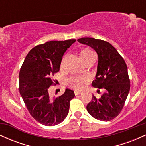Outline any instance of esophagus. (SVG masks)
<instances>
[{
  "instance_id": "obj_1",
  "label": "esophagus",
  "mask_w": 146,
  "mask_h": 146,
  "mask_svg": "<svg viewBox=\"0 0 146 146\" xmlns=\"http://www.w3.org/2000/svg\"><path fill=\"white\" fill-rule=\"evenodd\" d=\"M74 93H75V95H78L81 94V93H82V90H74Z\"/></svg>"
}]
</instances>
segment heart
Wrapping results in <instances>:
<instances>
[{
	"label": "heart",
	"instance_id": "heart-1",
	"mask_svg": "<svg viewBox=\"0 0 146 146\" xmlns=\"http://www.w3.org/2000/svg\"><path fill=\"white\" fill-rule=\"evenodd\" d=\"M80 57L85 63L95 58L94 52L88 48H84L80 51ZM90 80L87 75L82 76H73L68 80V84L76 89H82L88 84Z\"/></svg>",
	"mask_w": 146,
	"mask_h": 146
}]
</instances>
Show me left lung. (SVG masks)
<instances>
[{
    "label": "left lung",
    "mask_w": 146,
    "mask_h": 146,
    "mask_svg": "<svg viewBox=\"0 0 146 146\" xmlns=\"http://www.w3.org/2000/svg\"><path fill=\"white\" fill-rule=\"evenodd\" d=\"M78 41L90 46L98 53V72L92 85L106 90L100 98L93 95L86 106L87 111L96 119L110 121L121 113L130 91L126 64L108 42L92 38H82Z\"/></svg>",
    "instance_id": "left-lung-1"
}]
</instances>
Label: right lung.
Segmentation results:
<instances>
[{
    "label": "right lung",
    "instance_id": "1",
    "mask_svg": "<svg viewBox=\"0 0 146 146\" xmlns=\"http://www.w3.org/2000/svg\"><path fill=\"white\" fill-rule=\"evenodd\" d=\"M75 42V39L49 41L37 45L27 55L20 70L22 98L30 115L42 125H58L68 115L74 91L66 88L62 95L51 98L49 87L57 83L52 77L60 71L63 55Z\"/></svg>",
    "mask_w": 146,
    "mask_h": 146
}]
</instances>
